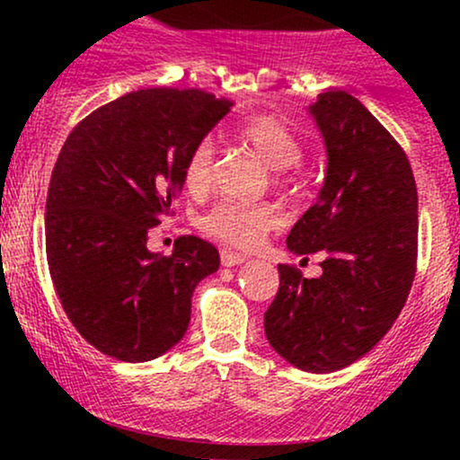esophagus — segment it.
Here are the masks:
<instances>
[{
    "label": "esophagus",
    "instance_id": "1",
    "mask_svg": "<svg viewBox=\"0 0 460 460\" xmlns=\"http://www.w3.org/2000/svg\"><path fill=\"white\" fill-rule=\"evenodd\" d=\"M220 260H223V266L231 268V266H240V263H244L246 255H242V252L229 251V248H223V252H220Z\"/></svg>",
    "mask_w": 460,
    "mask_h": 460
}]
</instances>
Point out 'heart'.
<instances>
[{
  "instance_id": "heart-1",
  "label": "heart",
  "mask_w": 460,
  "mask_h": 460,
  "mask_svg": "<svg viewBox=\"0 0 460 460\" xmlns=\"http://www.w3.org/2000/svg\"><path fill=\"white\" fill-rule=\"evenodd\" d=\"M237 140L251 146L268 166L272 168V181L279 188H292L296 183L294 164L303 157V145L289 125L270 114H260L248 119L235 131ZM216 145L212 138H200L192 146L183 166V183L192 194H203L214 177ZM281 223V212L277 205L260 200H220L212 209L203 214L200 226L205 234L216 240H223L235 248H255Z\"/></svg>"
}]
</instances>
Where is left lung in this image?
<instances>
[{"mask_svg": "<svg viewBox=\"0 0 460 460\" xmlns=\"http://www.w3.org/2000/svg\"><path fill=\"white\" fill-rule=\"evenodd\" d=\"M326 145L315 205L292 226L288 248L320 252L305 279L279 263V292L263 315L274 350L298 369L329 374L372 350L392 329L417 270V188L394 136L346 91L309 108Z\"/></svg>", "mask_w": 460, "mask_h": 460, "instance_id": "obj_1", "label": "left lung"}]
</instances>
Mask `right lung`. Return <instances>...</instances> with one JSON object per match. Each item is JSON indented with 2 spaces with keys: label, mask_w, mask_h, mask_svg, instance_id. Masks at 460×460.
Segmentation results:
<instances>
[{
  "label": "right lung",
  "mask_w": 460,
  "mask_h": 460,
  "mask_svg": "<svg viewBox=\"0 0 460 460\" xmlns=\"http://www.w3.org/2000/svg\"><path fill=\"white\" fill-rule=\"evenodd\" d=\"M199 88H145L79 120L51 172L45 248L62 309L103 355L138 363L186 335L192 292L218 270L216 246L177 237L146 248L171 214L190 149L231 110Z\"/></svg>",
  "instance_id": "right-lung-1"
}]
</instances>
